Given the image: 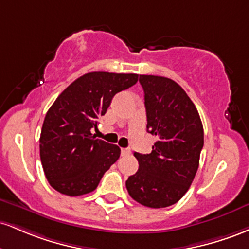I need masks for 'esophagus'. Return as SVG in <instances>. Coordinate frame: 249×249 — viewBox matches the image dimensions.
<instances>
[{
	"mask_svg": "<svg viewBox=\"0 0 249 249\" xmlns=\"http://www.w3.org/2000/svg\"><path fill=\"white\" fill-rule=\"evenodd\" d=\"M130 154V149L129 148H122L121 149V155L125 156V155H129Z\"/></svg>",
	"mask_w": 249,
	"mask_h": 249,
	"instance_id": "1",
	"label": "esophagus"
}]
</instances>
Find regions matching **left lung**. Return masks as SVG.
Returning <instances> with one entry per match:
<instances>
[{"label":"left lung","mask_w":249,"mask_h":249,"mask_svg":"<svg viewBox=\"0 0 249 249\" xmlns=\"http://www.w3.org/2000/svg\"><path fill=\"white\" fill-rule=\"evenodd\" d=\"M144 91L147 130L158 140L152 153H134L139 169L128 178L130 196L150 208L177 203L191 187L199 168L203 127L196 107L175 81L140 75Z\"/></svg>","instance_id":"obj_1"}]
</instances>
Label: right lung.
Here are the masks:
<instances>
[{
	"instance_id": "1",
	"label": "right lung",
	"mask_w": 249,
	"mask_h": 249,
	"mask_svg": "<svg viewBox=\"0 0 249 249\" xmlns=\"http://www.w3.org/2000/svg\"><path fill=\"white\" fill-rule=\"evenodd\" d=\"M138 74L93 71L75 80L47 111L40 156L50 186L79 196L96 189L121 154L116 144L96 139L91 128L105 115L114 95L138 82Z\"/></svg>"
}]
</instances>
